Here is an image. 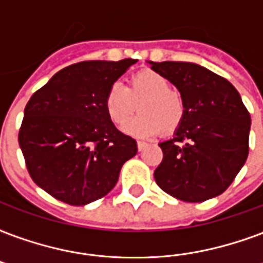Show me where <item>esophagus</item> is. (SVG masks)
<instances>
[{
	"label": "esophagus",
	"instance_id": "obj_1",
	"mask_svg": "<svg viewBox=\"0 0 263 263\" xmlns=\"http://www.w3.org/2000/svg\"><path fill=\"white\" fill-rule=\"evenodd\" d=\"M145 147H146L145 142H142V140H138V150H139V152H142V150L145 149Z\"/></svg>",
	"mask_w": 263,
	"mask_h": 263
}]
</instances>
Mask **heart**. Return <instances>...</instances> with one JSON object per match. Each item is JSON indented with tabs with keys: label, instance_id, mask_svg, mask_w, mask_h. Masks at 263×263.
Listing matches in <instances>:
<instances>
[{
	"label": "heart",
	"instance_id": "b5f03b06",
	"mask_svg": "<svg viewBox=\"0 0 263 263\" xmlns=\"http://www.w3.org/2000/svg\"><path fill=\"white\" fill-rule=\"evenodd\" d=\"M128 131L138 136L157 135L158 132L172 134L182 125L186 117V100L178 89L171 87L165 76L154 70H142L128 80L127 88L113 84L106 93L105 107L107 116L124 128L135 113Z\"/></svg>",
	"mask_w": 263,
	"mask_h": 263
}]
</instances>
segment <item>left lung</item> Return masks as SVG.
Listing matches in <instances>:
<instances>
[{"label":"left lung","mask_w":263,"mask_h":263,"mask_svg":"<svg viewBox=\"0 0 263 263\" xmlns=\"http://www.w3.org/2000/svg\"><path fill=\"white\" fill-rule=\"evenodd\" d=\"M186 100L174 138L158 143L163 161L154 179L172 197L201 203L225 192L248 157L251 117L226 78L189 62H149Z\"/></svg>","instance_id":"1"}]
</instances>
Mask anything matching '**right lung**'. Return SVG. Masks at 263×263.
<instances>
[{"mask_svg": "<svg viewBox=\"0 0 263 263\" xmlns=\"http://www.w3.org/2000/svg\"><path fill=\"white\" fill-rule=\"evenodd\" d=\"M136 59L70 65L34 92L19 145L31 179L52 197L85 205L113 189L136 140L114 127L105 98Z\"/></svg>", "mask_w": 263, "mask_h": 263, "instance_id": "1", "label": "right lung"}]
</instances>
